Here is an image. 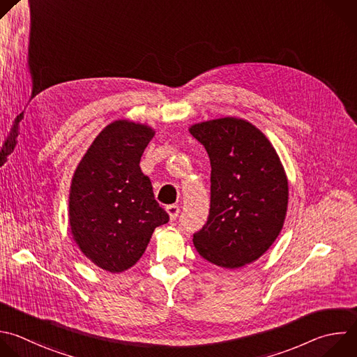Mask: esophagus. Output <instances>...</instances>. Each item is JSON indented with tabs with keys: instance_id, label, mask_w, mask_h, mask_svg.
Returning a JSON list of instances; mask_svg holds the SVG:
<instances>
[{
	"instance_id": "obj_1",
	"label": "esophagus",
	"mask_w": 357,
	"mask_h": 357,
	"mask_svg": "<svg viewBox=\"0 0 357 357\" xmlns=\"http://www.w3.org/2000/svg\"><path fill=\"white\" fill-rule=\"evenodd\" d=\"M165 210H167V213H168L171 221L176 220L178 214H179V206H176V204H169V206L165 207Z\"/></svg>"
}]
</instances>
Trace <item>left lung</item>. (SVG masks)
<instances>
[{
    "instance_id": "1",
    "label": "left lung",
    "mask_w": 357,
    "mask_h": 357,
    "mask_svg": "<svg viewBox=\"0 0 357 357\" xmlns=\"http://www.w3.org/2000/svg\"><path fill=\"white\" fill-rule=\"evenodd\" d=\"M211 165L210 213L193 235L199 255L213 265L240 269L276 241L287 213L289 182L268 137L238 117L195 123Z\"/></svg>"
}]
</instances>
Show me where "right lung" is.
I'll return each mask as SVG.
<instances>
[{
	"instance_id": "add662e5",
	"label": "right lung",
	"mask_w": 357,
	"mask_h": 357,
	"mask_svg": "<svg viewBox=\"0 0 357 357\" xmlns=\"http://www.w3.org/2000/svg\"><path fill=\"white\" fill-rule=\"evenodd\" d=\"M154 135L147 125L119 119L95 137L74 171L68 195L73 240L106 272L136 265L154 229L169 220L140 168Z\"/></svg>"
}]
</instances>
